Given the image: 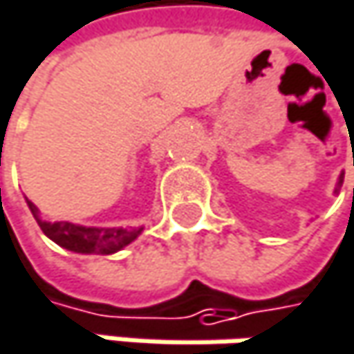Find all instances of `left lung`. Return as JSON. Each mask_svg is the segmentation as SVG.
Returning <instances> with one entry per match:
<instances>
[{
    "instance_id": "left-lung-1",
    "label": "left lung",
    "mask_w": 354,
    "mask_h": 354,
    "mask_svg": "<svg viewBox=\"0 0 354 354\" xmlns=\"http://www.w3.org/2000/svg\"><path fill=\"white\" fill-rule=\"evenodd\" d=\"M342 178H344V176H340V183H338V187H340V185H342Z\"/></svg>"
}]
</instances>
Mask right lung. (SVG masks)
<instances>
[{
  "label": "right lung",
  "instance_id": "add662e5",
  "mask_svg": "<svg viewBox=\"0 0 354 354\" xmlns=\"http://www.w3.org/2000/svg\"><path fill=\"white\" fill-rule=\"evenodd\" d=\"M28 207L39 224V228L59 247L74 251V253H97V255H109L126 245H130L138 234V230H122V228H86L76 226L70 222H43L39 220V209L28 201Z\"/></svg>",
  "mask_w": 354,
  "mask_h": 354
}]
</instances>
